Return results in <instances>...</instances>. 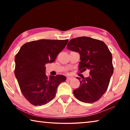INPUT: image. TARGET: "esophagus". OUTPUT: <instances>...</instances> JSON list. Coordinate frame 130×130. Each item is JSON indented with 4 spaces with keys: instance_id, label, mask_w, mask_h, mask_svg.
Instances as JSON below:
<instances>
[{
    "instance_id": "obj_1",
    "label": "esophagus",
    "mask_w": 130,
    "mask_h": 130,
    "mask_svg": "<svg viewBox=\"0 0 130 130\" xmlns=\"http://www.w3.org/2000/svg\"><path fill=\"white\" fill-rule=\"evenodd\" d=\"M72 79V77H67V81H70V80H71Z\"/></svg>"
}]
</instances>
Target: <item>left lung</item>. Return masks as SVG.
<instances>
[{"mask_svg": "<svg viewBox=\"0 0 130 130\" xmlns=\"http://www.w3.org/2000/svg\"><path fill=\"white\" fill-rule=\"evenodd\" d=\"M67 49L80 54L79 70H90L88 77H77L80 85L73 91L74 96L84 103L97 102L107 91L113 72L111 52L104 42L87 37L70 39Z\"/></svg>", "mask_w": 130, "mask_h": 130, "instance_id": "left-lung-1", "label": "left lung"}]
</instances>
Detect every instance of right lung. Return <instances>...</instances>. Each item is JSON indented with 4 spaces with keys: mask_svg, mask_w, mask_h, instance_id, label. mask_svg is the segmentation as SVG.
<instances>
[{
    "mask_svg": "<svg viewBox=\"0 0 130 130\" xmlns=\"http://www.w3.org/2000/svg\"><path fill=\"white\" fill-rule=\"evenodd\" d=\"M68 42L65 40L40 39L27 42L15 57V76L25 98L34 105L47 104L53 99L65 76L46 75L45 65L53 62Z\"/></svg>",
    "mask_w": 130,
    "mask_h": 130,
    "instance_id": "add662e5",
    "label": "right lung"
}]
</instances>
